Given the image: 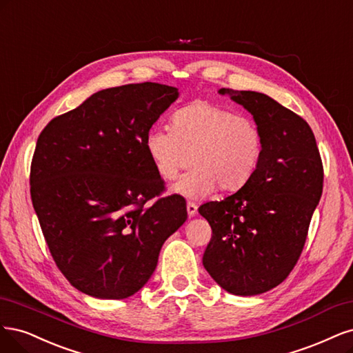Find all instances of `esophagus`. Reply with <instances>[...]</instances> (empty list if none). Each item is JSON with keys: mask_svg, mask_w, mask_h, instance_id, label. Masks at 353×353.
Masks as SVG:
<instances>
[{"mask_svg": "<svg viewBox=\"0 0 353 353\" xmlns=\"http://www.w3.org/2000/svg\"><path fill=\"white\" fill-rule=\"evenodd\" d=\"M186 208H188L189 217H193V215H196V212H198V207H196V203H195V202L188 201V203H186Z\"/></svg>", "mask_w": 353, "mask_h": 353, "instance_id": "34e87169", "label": "esophagus"}]
</instances>
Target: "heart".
<instances>
[{
  "instance_id": "1",
  "label": "heart",
  "mask_w": 353,
  "mask_h": 353,
  "mask_svg": "<svg viewBox=\"0 0 353 353\" xmlns=\"http://www.w3.org/2000/svg\"><path fill=\"white\" fill-rule=\"evenodd\" d=\"M145 146L164 180H174L192 164L195 170L177 189L203 195L214 188L237 190L252 179L264 154V133L252 117L196 99L173 112L170 129L148 130Z\"/></svg>"
}]
</instances>
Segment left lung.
Returning <instances> with one entry per match:
<instances>
[{
	"mask_svg": "<svg viewBox=\"0 0 353 353\" xmlns=\"http://www.w3.org/2000/svg\"><path fill=\"white\" fill-rule=\"evenodd\" d=\"M243 105L264 133L255 174L233 195L199 207L211 225L202 264L220 286L252 296L286 280L303 251L323 193L324 168L310 124L272 98L220 89Z\"/></svg>",
	"mask_w": 353,
	"mask_h": 353,
	"instance_id": "1",
	"label": "left lung"
}]
</instances>
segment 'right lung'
<instances>
[{
  "instance_id": "1",
  "label": "right lung",
  "mask_w": 353,
  "mask_h": 353,
  "mask_svg": "<svg viewBox=\"0 0 353 353\" xmlns=\"http://www.w3.org/2000/svg\"><path fill=\"white\" fill-rule=\"evenodd\" d=\"M179 97L143 82L108 88L52 119L30 164V198L50 252L72 286L124 299L150 280L161 246L188 219L165 190L145 138Z\"/></svg>"
}]
</instances>
